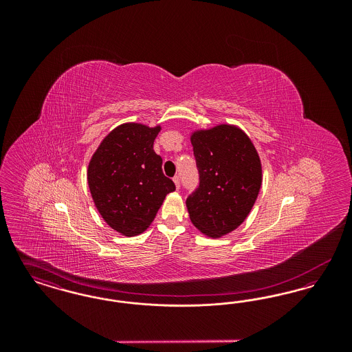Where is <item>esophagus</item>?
<instances>
[{
	"instance_id": "1",
	"label": "esophagus",
	"mask_w": 352,
	"mask_h": 352,
	"mask_svg": "<svg viewBox=\"0 0 352 352\" xmlns=\"http://www.w3.org/2000/svg\"><path fill=\"white\" fill-rule=\"evenodd\" d=\"M173 181H174V184H175V187H177V188H179V187H181V179H179V177H178V175H175V177L173 178Z\"/></svg>"
}]
</instances>
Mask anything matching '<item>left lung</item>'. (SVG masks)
I'll list each match as a JSON object with an SVG mask.
<instances>
[{"mask_svg": "<svg viewBox=\"0 0 352 352\" xmlns=\"http://www.w3.org/2000/svg\"><path fill=\"white\" fill-rule=\"evenodd\" d=\"M199 186L186 206L201 234L218 239L250 215L263 182L258 153L240 128L220 124L191 133Z\"/></svg>", "mask_w": 352, "mask_h": 352, "instance_id": "1", "label": "left lung"}]
</instances>
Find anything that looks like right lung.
Listing matches in <instances>:
<instances>
[{
  "instance_id": "1",
  "label": "right lung",
  "mask_w": 352,
  "mask_h": 352,
  "mask_svg": "<svg viewBox=\"0 0 352 352\" xmlns=\"http://www.w3.org/2000/svg\"><path fill=\"white\" fill-rule=\"evenodd\" d=\"M161 125L125 122L108 134L94 153L87 179L105 223L124 236L146 231L174 182L162 173V158L153 151Z\"/></svg>"
}]
</instances>
